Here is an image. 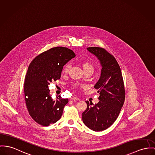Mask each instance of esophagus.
Returning <instances> with one entry per match:
<instances>
[{"label": "esophagus", "mask_w": 155, "mask_h": 155, "mask_svg": "<svg viewBox=\"0 0 155 155\" xmlns=\"http://www.w3.org/2000/svg\"><path fill=\"white\" fill-rule=\"evenodd\" d=\"M71 99L72 100H77V101H78V100H80V99H79V98H78V97H72L71 98Z\"/></svg>", "instance_id": "obj_1"}]
</instances>
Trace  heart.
Returning a JSON list of instances; mask_svg holds the SVG:
<instances>
[{
  "label": "heart",
  "instance_id": "heart-1",
  "mask_svg": "<svg viewBox=\"0 0 155 155\" xmlns=\"http://www.w3.org/2000/svg\"><path fill=\"white\" fill-rule=\"evenodd\" d=\"M81 67L82 68L84 72L88 71H91L93 72L94 70V67L93 65V64H91L90 62L89 61H84L81 63ZM70 64H67L63 68V70L62 72L64 74H67L69 71H70ZM82 87V85H80V84L77 83L73 84L72 85V88H77L79 87Z\"/></svg>",
  "mask_w": 155,
  "mask_h": 155
}]
</instances>
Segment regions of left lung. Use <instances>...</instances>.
Wrapping results in <instances>:
<instances>
[{
    "instance_id": "obj_1",
    "label": "left lung",
    "mask_w": 155,
    "mask_h": 155,
    "mask_svg": "<svg viewBox=\"0 0 155 155\" xmlns=\"http://www.w3.org/2000/svg\"><path fill=\"white\" fill-rule=\"evenodd\" d=\"M87 50L95 55L102 67L101 76L95 84L100 100L92 106L85 101L87 107L82 114L83 123L91 130L103 131L117 119L125 100V89L119 65L116 58L104 49L88 47Z\"/></svg>"
}]
</instances>
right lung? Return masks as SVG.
Instances as JSON below:
<instances>
[{
    "mask_svg": "<svg viewBox=\"0 0 155 155\" xmlns=\"http://www.w3.org/2000/svg\"><path fill=\"white\" fill-rule=\"evenodd\" d=\"M75 57L68 48L57 47L39 54L29 65L24 82L25 103L29 115L37 123L48 126L60 119L68 98L53 100L48 85L60 80L63 67Z\"/></svg>",
    "mask_w": 155,
    "mask_h": 155,
    "instance_id": "obj_1",
    "label": "right lung"
}]
</instances>
